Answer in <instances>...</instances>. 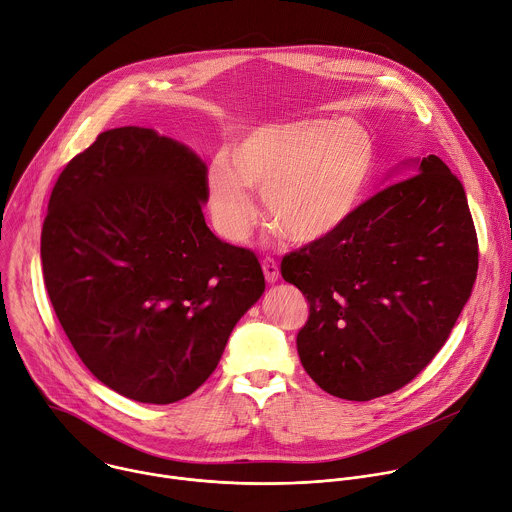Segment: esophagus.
I'll use <instances>...</instances> for the list:
<instances>
[{"mask_svg": "<svg viewBox=\"0 0 512 512\" xmlns=\"http://www.w3.org/2000/svg\"><path fill=\"white\" fill-rule=\"evenodd\" d=\"M263 273H265V281L267 283H275L279 279V265L273 259H263Z\"/></svg>", "mask_w": 512, "mask_h": 512, "instance_id": "34e87169", "label": "esophagus"}]
</instances>
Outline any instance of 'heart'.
I'll return each instance as SVG.
<instances>
[{"mask_svg":"<svg viewBox=\"0 0 512 512\" xmlns=\"http://www.w3.org/2000/svg\"><path fill=\"white\" fill-rule=\"evenodd\" d=\"M377 164L371 131L352 119L265 123L239 135L206 180L216 231L241 243L257 221L255 190L271 221L300 245L336 235L367 194Z\"/></svg>","mask_w":512,"mask_h":512,"instance_id":"b5f03b06","label":"heart"}]
</instances>
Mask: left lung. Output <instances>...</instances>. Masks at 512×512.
Segmentation results:
<instances>
[{"label": "left lung", "instance_id": "1", "mask_svg": "<svg viewBox=\"0 0 512 512\" xmlns=\"http://www.w3.org/2000/svg\"><path fill=\"white\" fill-rule=\"evenodd\" d=\"M393 174L336 235L281 261L310 304L296 340L304 369L348 401L415 379L448 340L478 271L466 192L450 168L427 156Z\"/></svg>", "mask_w": 512, "mask_h": 512}]
</instances>
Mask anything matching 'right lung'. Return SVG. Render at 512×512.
I'll return each mask as SVG.
<instances>
[{
	"mask_svg": "<svg viewBox=\"0 0 512 512\" xmlns=\"http://www.w3.org/2000/svg\"><path fill=\"white\" fill-rule=\"evenodd\" d=\"M206 200V164L135 125L103 131L50 194V302L85 367L127 399L192 395L265 291L257 257L206 227Z\"/></svg>",
	"mask_w": 512,
	"mask_h": 512,
	"instance_id": "add662e5",
	"label": "right lung"
}]
</instances>
